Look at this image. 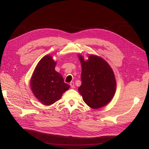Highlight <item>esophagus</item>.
<instances>
[{
	"label": "esophagus",
	"instance_id": "obj_1",
	"mask_svg": "<svg viewBox=\"0 0 149 149\" xmlns=\"http://www.w3.org/2000/svg\"><path fill=\"white\" fill-rule=\"evenodd\" d=\"M70 86H71L72 88H74V82H71V83H70Z\"/></svg>",
	"mask_w": 149,
	"mask_h": 149
}]
</instances>
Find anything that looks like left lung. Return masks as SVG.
Instances as JSON below:
<instances>
[{
    "mask_svg": "<svg viewBox=\"0 0 149 149\" xmlns=\"http://www.w3.org/2000/svg\"><path fill=\"white\" fill-rule=\"evenodd\" d=\"M81 63V85L79 92L88 106L98 109L108 104L116 91V80L112 68L100 57L90 55L85 61L79 56Z\"/></svg>",
    "mask_w": 149,
    "mask_h": 149,
    "instance_id": "1",
    "label": "left lung"
}]
</instances>
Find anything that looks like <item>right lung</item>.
Here are the masks:
<instances>
[{"instance_id":"add662e5","label":"right lung","mask_w":149,"mask_h":149,"mask_svg":"<svg viewBox=\"0 0 149 149\" xmlns=\"http://www.w3.org/2000/svg\"><path fill=\"white\" fill-rule=\"evenodd\" d=\"M56 65L52 56H44L36 65L30 82L34 96L46 106L59 100L70 88L62 75L55 70Z\"/></svg>"}]
</instances>
